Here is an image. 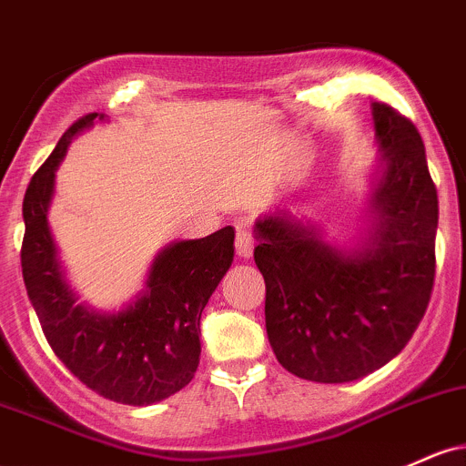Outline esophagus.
Instances as JSON below:
<instances>
[{
	"label": "esophagus",
	"mask_w": 466,
	"mask_h": 466,
	"mask_svg": "<svg viewBox=\"0 0 466 466\" xmlns=\"http://www.w3.org/2000/svg\"><path fill=\"white\" fill-rule=\"evenodd\" d=\"M254 252V237L245 225L237 228V254L241 258H249Z\"/></svg>",
	"instance_id": "esophagus-1"
}]
</instances>
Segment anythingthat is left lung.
<instances>
[{"instance_id": "1", "label": "left lung", "mask_w": 466, "mask_h": 466, "mask_svg": "<svg viewBox=\"0 0 466 466\" xmlns=\"http://www.w3.org/2000/svg\"><path fill=\"white\" fill-rule=\"evenodd\" d=\"M374 121L387 167L367 248H331L285 209L254 228L269 345L305 380L350 382L380 370L405 350L431 299L438 192L422 137L387 104H374Z\"/></svg>"}]
</instances>
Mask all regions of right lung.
<instances>
[{
    "label": "right lung",
    "mask_w": 466,
    "mask_h": 466,
    "mask_svg": "<svg viewBox=\"0 0 466 466\" xmlns=\"http://www.w3.org/2000/svg\"><path fill=\"white\" fill-rule=\"evenodd\" d=\"M95 119L96 112L76 119L25 187L22 274L46 340L70 374L112 402L143 407L170 398L194 378L201 314L232 265L234 228L163 249L147 291L126 311L106 316L76 305L46 212L70 137Z\"/></svg>",
    "instance_id": "1"
}]
</instances>
